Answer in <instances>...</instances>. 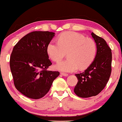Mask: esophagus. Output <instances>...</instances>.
I'll return each mask as SVG.
<instances>
[{"label":"esophagus","instance_id":"34e87169","mask_svg":"<svg viewBox=\"0 0 122 122\" xmlns=\"http://www.w3.org/2000/svg\"><path fill=\"white\" fill-rule=\"evenodd\" d=\"M61 74H62V75L64 76H68V74H67V73H63V72H61Z\"/></svg>","mask_w":122,"mask_h":122}]
</instances>
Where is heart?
Segmentation results:
<instances>
[{"label":"heart","mask_w":122,"mask_h":122,"mask_svg":"<svg viewBox=\"0 0 122 122\" xmlns=\"http://www.w3.org/2000/svg\"><path fill=\"white\" fill-rule=\"evenodd\" d=\"M47 52L53 61L58 62L65 56L68 58L56 65L57 69L71 72L79 67L87 68L97 53V45L93 39L73 32H66L58 37V41L52 40L47 46Z\"/></svg>","instance_id":"heart-1"}]
</instances>
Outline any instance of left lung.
<instances>
[{"label": "left lung", "mask_w": 122, "mask_h": 122, "mask_svg": "<svg viewBox=\"0 0 122 122\" xmlns=\"http://www.w3.org/2000/svg\"><path fill=\"white\" fill-rule=\"evenodd\" d=\"M97 44V55L94 60L83 72L76 74L77 84L74 92L77 96L89 98L98 95L105 87L111 73L112 52L103 38L92 32Z\"/></svg>", "instance_id": "8db88e82"}]
</instances>
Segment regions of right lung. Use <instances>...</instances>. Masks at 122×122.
<instances>
[{"instance_id": "1", "label": "right lung", "mask_w": 122, "mask_h": 122, "mask_svg": "<svg viewBox=\"0 0 122 122\" xmlns=\"http://www.w3.org/2000/svg\"><path fill=\"white\" fill-rule=\"evenodd\" d=\"M54 36L52 32H32L13 48L10 65L14 85L28 98L37 99L44 97L59 76V71L47 70L52 64L47 46Z\"/></svg>"}]
</instances>
